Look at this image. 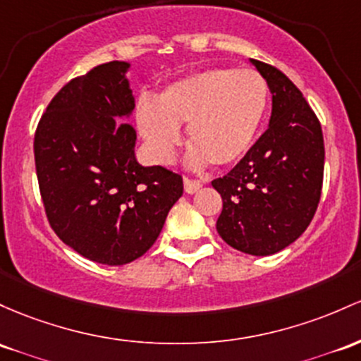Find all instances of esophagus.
<instances>
[{
    "label": "esophagus",
    "mask_w": 361,
    "mask_h": 361,
    "mask_svg": "<svg viewBox=\"0 0 361 361\" xmlns=\"http://www.w3.org/2000/svg\"><path fill=\"white\" fill-rule=\"evenodd\" d=\"M183 185H185V192H187V193H195V192H199V190L202 188L200 181L190 180V178H187V176L183 178Z\"/></svg>",
    "instance_id": "esophagus-1"
}]
</instances>
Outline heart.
<instances>
[{
	"label": "heart",
	"instance_id": "heart-1",
	"mask_svg": "<svg viewBox=\"0 0 361 361\" xmlns=\"http://www.w3.org/2000/svg\"><path fill=\"white\" fill-rule=\"evenodd\" d=\"M267 106V80L257 70L211 68L164 87L156 102L142 99L135 120L156 162L171 161L187 125L193 166H231L250 152Z\"/></svg>",
	"mask_w": 361,
	"mask_h": 361
}]
</instances>
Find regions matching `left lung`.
<instances>
[{"instance_id": "1", "label": "left lung", "mask_w": 361, "mask_h": 361, "mask_svg": "<svg viewBox=\"0 0 361 361\" xmlns=\"http://www.w3.org/2000/svg\"><path fill=\"white\" fill-rule=\"evenodd\" d=\"M272 94L269 128L226 176L217 233L229 247L265 257L290 247L314 219L322 192L324 137L315 113L283 71L250 59Z\"/></svg>"}]
</instances>
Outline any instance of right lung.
<instances>
[{
	"label": "right lung",
	"mask_w": 361,
	"mask_h": 361,
	"mask_svg": "<svg viewBox=\"0 0 361 361\" xmlns=\"http://www.w3.org/2000/svg\"><path fill=\"white\" fill-rule=\"evenodd\" d=\"M130 63L111 61L73 78L53 97L34 138L47 219L59 240L92 262L144 255L183 195L180 174L142 166L126 121L135 97Z\"/></svg>",
	"instance_id": "add662e5"
}]
</instances>
